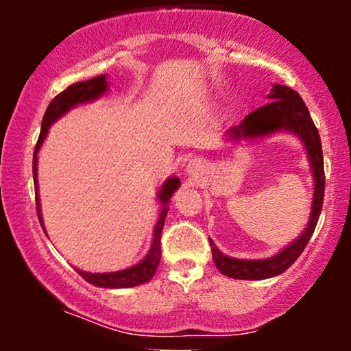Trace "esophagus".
<instances>
[{
  "label": "esophagus",
  "mask_w": 351,
  "mask_h": 351,
  "mask_svg": "<svg viewBox=\"0 0 351 351\" xmlns=\"http://www.w3.org/2000/svg\"><path fill=\"white\" fill-rule=\"evenodd\" d=\"M203 170V163H201V160H191V162L188 163V173H191V175H196V173Z\"/></svg>",
  "instance_id": "obj_1"
}]
</instances>
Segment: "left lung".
<instances>
[{
  "instance_id": "8db88e82",
  "label": "left lung",
  "mask_w": 351,
  "mask_h": 351,
  "mask_svg": "<svg viewBox=\"0 0 351 351\" xmlns=\"http://www.w3.org/2000/svg\"><path fill=\"white\" fill-rule=\"evenodd\" d=\"M269 100L265 106L256 108L244 120L241 125L231 127L228 130L229 140H252L267 136L276 132H292L304 142L307 148V155L312 165L313 178H315V191H313L312 201V213H310L308 224L305 231L302 232L299 239H295L291 245L280 251L276 256L269 259L261 261H245L234 259V257L224 256L215 243L209 239L213 252V261L217 271L224 276L232 277V279L243 280H261L269 279V277L279 276L284 271H287L291 265L299 259V256L304 252L305 245L312 237L315 226L318 223L322 206H324V191H325V173H324V153H322V142L318 130L313 123L312 117L305 102L292 88L276 84L271 88Z\"/></svg>"
}]
</instances>
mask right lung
Masks as SVG:
<instances>
[{"label":"right lung","mask_w":351,"mask_h":351,"mask_svg":"<svg viewBox=\"0 0 351 351\" xmlns=\"http://www.w3.org/2000/svg\"><path fill=\"white\" fill-rule=\"evenodd\" d=\"M107 77L106 75H99V77H94L90 80H84V82H75L66 88V90L60 92L59 95H56L52 99V102L47 107L46 114L43 117V125H41V134H39L38 143H36L34 148V156H33V176H34V189H36V209H38V217L39 223L44 229L43 217H41V204H39V196H38V152L41 148V145L46 138L47 130L56 120L59 119L60 115L66 114L67 110H71L72 107L79 106V104L90 102V100L99 99L104 92L107 90ZM180 186V178L176 176H171L163 183L162 189L158 193V199L162 201L163 208L160 211V217L156 221L155 232H153V241L150 252L147 254V257L138 263L134 267L123 269V271L119 272H106V274H90L75 269L79 272V276L82 279H86L88 284L97 285V287H107V289H125V287H135V285L145 284L153 277L156 267L160 264V257H162V229L165 224V217H167L168 213V203H170V198L175 193V189Z\"/></svg>","instance_id":"add662e5"}]
</instances>
